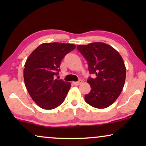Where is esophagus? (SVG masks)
Listing matches in <instances>:
<instances>
[{
	"label": "esophagus",
	"mask_w": 146,
	"mask_h": 146,
	"mask_svg": "<svg viewBox=\"0 0 146 146\" xmlns=\"http://www.w3.org/2000/svg\"><path fill=\"white\" fill-rule=\"evenodd\" d=\"M82 80H80L78 82H74L73 84H74L75 86H78L80 84H82Z\"/></svg>",
	"instance_id": "esophagus-1"
}]
</instances>
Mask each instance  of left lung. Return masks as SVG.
<instances>
[{
	"label": "left lung",
	"instance_id": "left-lung-1",
	"mask_svg": "<svg viewBox=\"0 0 146 146\" xmlns=\"http://www.w3.org/2000/svg\"><path fill=\"white\" fill-rule=\"evenodd\" d=\"M77 49L88 62L90 74L87 82L91 91L85 95L86 103L96 108H106L112 104L123 88L126 69L118 52L103 42L78 45Z\"/></svg>",
	"mask_w": 146,
	"mask_h": 146
}]
</instances>
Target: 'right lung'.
<instances>
[{
	"label": "right lung",
	"instance_id": "add662e5",
	"mask_svg": "<svg viewBox=\"0 0 146 146\" xmlns=\"http://www.w3.org/2000/svg\"><path fill=\"white\" fill-rule=\"evenodd\" d=\"M73 44L43 43L28 58L24 68V80L35 103L45 110L55 108L63 103L71 84L55 79L62 60L74 50Z\"/></svg>",
	"mask_w": 146,
	"mask_h": 146
}]
</instances>
